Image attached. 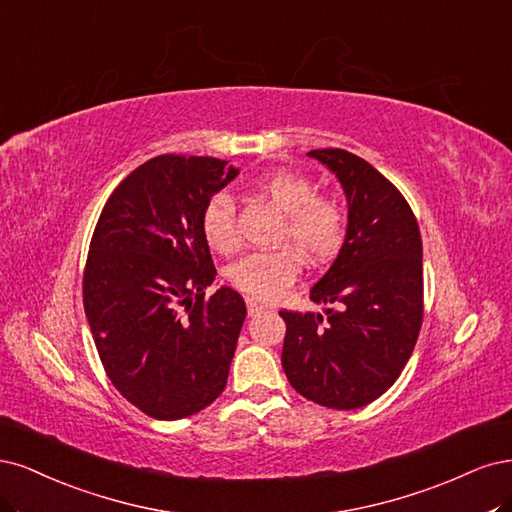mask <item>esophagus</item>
Segmentation results:
<instances>
[{"label":"esophagus","mask_w":512,"mask_h":512,"mask_svg":"<svg viewBox=\"0 0 512 512\" xmlns=\"http://www.w3.org/2000/svg\"><path fill=\"white\" fill-rule=\"evenodd\" d=\"M246 308H249V315H251V317L263 315V312H270V306L261 304V302H257V300H246Z\"/></svg>","instance_id":"34e87169"}]
</instances>
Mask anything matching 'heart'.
Wrapping results in <instances>:
<instances>
[{
	"instance_id": "obj_1",
	"label": "heart",
	"mask_w": 512,
	"mask_h": 512,
	"mask_svg": "<svg viewBox=\"0 0 512 512\" xmlns=\"http://www.w3.org/2000/svg\"><path fill=\"white\" fill-rule=\"evenodd\" d=\"M259 191L285 214L283 240L310 259L325 261L342 242L344 212L336 200L319 195L310 178L276 170L259 178ZM202 232L206 242L219 253L238 249L236 208L227 193L212 195L202 210ZM302 272L300 253L283 246L270 253H249L227 270V278L238 291L255 300H274Z\"/></svg>"
}]
</instances>
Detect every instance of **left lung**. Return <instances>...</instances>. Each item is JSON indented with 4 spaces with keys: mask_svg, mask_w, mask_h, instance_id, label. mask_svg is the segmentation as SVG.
Returning a JSON list of instances; mask_svg holds the SVG:
<instances>
[{
    "mask_svg": "<svg viewBox=\"0 0 512 512\" xmlns=\"http://www.w3.org/2000/svg\"><path fill=\"white\" fill-rule=\"evenodd\" d=\"M308 157L336 174L349 208L344 242L310 289L321 312H287L283 370L310 402L353 410L398 381L423 321V244L415 214L366 159L342 148Z\"/></svg>",
    "mask_w": 512,
    "mask_h": 512,
    "instance_id": "1",
    "label": "left lung"
}]
</instances>
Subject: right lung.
Returning <instances> with one entry per match:
<instances>
[{
	"label": "right lung",
	"instance_id": "add662e5",
	"mask_svg": "<svg viewBox=\"0 0 512 512\" xmlns=\"http://www.w3.org/2000/svg\"><path fill=\"white\" fill-rule=\"evenodd\" d=\"M238 172L159 155L112 191L95 225L85 315L112 385L153 419L195 415L225 389L246 304L232 287L204 298L217 270L202 210Z\"/></svg>",
	"mask_w": 512,
	"mask_h": 512
}]
</instances>
